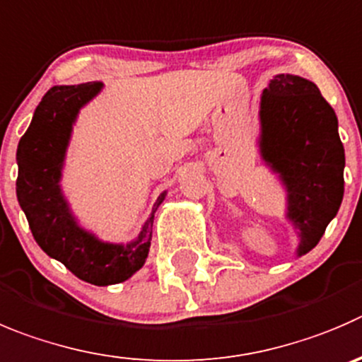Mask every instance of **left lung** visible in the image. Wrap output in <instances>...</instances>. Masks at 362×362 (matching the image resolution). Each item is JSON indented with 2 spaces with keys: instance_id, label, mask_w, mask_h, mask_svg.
Listing matches in <instances>:
<instances>
[{
  "instance_id": "obj_1",
  "label": "left lung",
  "mask_w": 362,
  "mask_h": 362,
  "mask_svg": "<svg viewBox=\"0 0 362 362\" xmlns=\"http://www.w3.org/2000/svg\"><path fill=\"white\" fill-rule=\"evenodd\" d=\"M261 160L286 190V220L300 242L297 256L318 245L345 192V149L338 117L313 81L277 74L261 94Z\"/></svg>"
}]
</instances>
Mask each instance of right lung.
<instances>
[{"instance_id": "right-lung-1", "label": "right lung", "mask_w": 362, "mask_h": 362, "mask_svg": "<svg viewBox=\"0 0 362 362\" xmlns=\"http://www.w3.org/2000/svg\"><path fill=\"white\" fill-rule=\"evenodd\" d=\"M105 85L90 81L47 90L17 146V201L40 249L65 264L78 279L95 286L124 282L144 267L153 238V222L167 192L156 199L139 236L127 243L103 242L72 215L60 187L69 140L78 113Z\"/></svg>"}]
</instances>
